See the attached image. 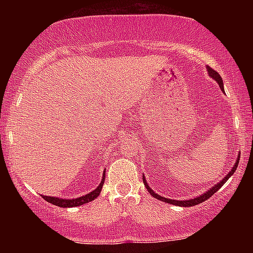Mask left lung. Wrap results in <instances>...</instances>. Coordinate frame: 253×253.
<instances>
[{"label": "left lung", "instance_id": "obj_1", "mask_svg": "<svg viewBox=\"0 0 253 253\" xmlns=\"http://www.w3.org/2000/svg\"><path fill=\"white\" fill-rule=\"evenodd\" d=\"M207 69V72H209V76L211 78H213L214 81H215L217 84H219V86H220V88L222 89V91L224 92V88H223V82H222V78H221V76L217 74V72L215 71V70H213L212 68H210V67H207L206 68ZM240 155H241V153L238 154V158H237V160H236V164H235V166L233 168H231V170L228 172V174L224 176V178L223 179H221V181L217 183V184H215L214 186H212V188H211L209 191L207 192H205L204 193V195H200V196H198V197H196V198H193V199H189V200H174V199H168V198H165V197H162V196H159L158 193H155L153 190H152L151 188H150V185L147 184V182H146V179H145V177H143V182H144V184H145V186H146V189H147V191L151 193L152 196L154 197V198H157V199H159V200H161V202H165V203H168V204H171V205H176V206H183V207H190V206H195V205H198V204H200V203H203V202H205V200H207L210 198V197H212L214 193H215L217 190H219L221 186H222L224 183H226L228 179H229V177L231 175L234 174L235 171H236V168H237V166H238V162H240Z\"/></svg>", "mask_w": 253, "mask_h": 253}]
</instances>
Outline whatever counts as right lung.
<instances>
[{
	"label": "right lung",
	"instance_id": "add662e5",
	"mask_svg": "<svg viewBox=\"0 0 253 253\" xmlns=\"http://www.w3.org/2000/svg\"><path fill=\"white\" fill-rule=\"evenodd\" d=\"M105 174H106V171H103L101 183H100L98 188H96L95 190H93L92 192L87 193V195L79 197V198L62 199V198H56V197H49V196H42V197H43V199L47 200L48 203L53 204V205H56L58 207H76V206L84 205V204H87L89 202H92V200H94L96 197L100 195L103 183H105Z\"/></svg>",
	"mask_w": 253,
	"mask_h": 253
}]
</instances>
